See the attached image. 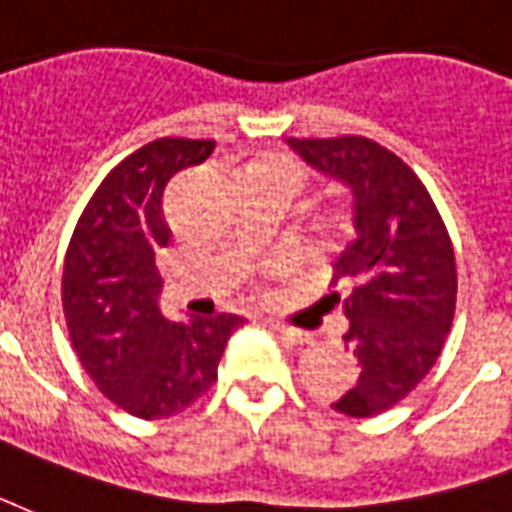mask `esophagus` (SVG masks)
Returning <instances> with one entry per match:
<instances>
[{
  "instance_id": "obj_1",
  "label": "esophagus",
  "mask_w": 512,
  "mask_h": 512,
  "mask_svg": "<svg viewBox=\"0 0 512 512\" xmlns=\"http://www.w3.org/2000/svg\"><path fill=\"white\" fill-rule=\"evenodd\" d=\"M272 330L281 335L283 341L297 343V346H308V343H313V335L311 333H305V330H297V327H289V324L275 322V324H272Z\"/></svg>"
}]
</instances>
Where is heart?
I'll list each match as a JSON object with an SVG mask.
<instances>
[{"mask_svg": "<svg viewBox=\"0 0 512 512\" xmlns=\"http://www.w3.org/2000/svg\"><path fill=\"white\" fill-rule=\"evenodd\" d=\"M245 174L259 179H270V182H278L283 188L292 190V196L305 185L308 179V171L302 166L300 160L292 158V155H281V152H270V155H261L259 160H253L251 166L245 169ZM352 234V215L346 210H335L330 218H327V240L338 245L346 237Z\"/></svg>", "mask_w": 512, "mask_h": 512, "instance_id": "obj_1", "label": "heart"}]
</instances>
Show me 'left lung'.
<instances>
[{"mask_svg": "<svg viewBox=\"0 0 512 512\" xmlns=\"http://www.w3.org/2000/svg\"><path fill=\"white\" fill-rule=\"evenodd\" d=\"M302 158L354 193V237L333 264L327 305H343L360 376L333 401L346 417H374L404 401L442 354L453 327L458 272L431 193L404 160L365 136L289 138Z\"/></svg>", "mask_w": 512, "mask_h": 512, "instance_id": "8db88e82", "label": "left lung"}]
</instances>
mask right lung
Segmentation results:
<instances>
[{
  "instance_id": "obj_1",
  "label": "right lung",
  "mask_w": 512,
  "mask_h": 512,
  "mask_svg": "<svg viewBox=\"0 0 512 512\" xmlns=\"http://www.w3.org/2000/svg\"><path fill=\"white\" fill-rule=\"evenodd\" d=\"M212 149V138H158L136 149L92 193L67 245L62 308L76 357L108 401L141 420L196 404L245 322L234 313L169 322L158 305L155 256L171 242L163 193Z\"/></svg>"
}]
</instances>
